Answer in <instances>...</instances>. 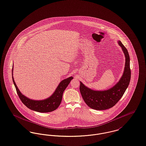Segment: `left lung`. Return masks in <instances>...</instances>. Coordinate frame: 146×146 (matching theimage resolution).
<instances>
[{
	"mask_svg": "<svg viewBox=\"0 0 146 146\" xmlns=\"http://www.w3.org/2000/svg\"><path fill=\"white\" fill-rule=\"evenodd\" d=\"M125 56L124 71L119 82L108 90H94L84 86L81 82L79 90L83 100L90 108L104 110L113 107L117 103L127 88L131 79L130 59L129 52L121 41H118Z\"/></svg>",
	"mask_w": 146,
	"mask_h": 146,
	"instance_id": "left-lung-1",
	"label": "left lung"
}]
</instances>
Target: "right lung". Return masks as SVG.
<instances>
[{"instance_id":"1","label":"right lung","mask_w":146,"mask_h":146,"mask_svg":"<svg viewBox=\"0 0 146 146\" xmlns=\"http://www.w3.org/2000/svg\"><path fill=\"white\" fill-rule=\"evenodd\" d=\"M13 72V67L12 69V76ZM12 78L17 95L22 103L29 109L39 112H48L57 109L62 102L63 93L64 90L68 86L71 80L73 78V77H70L62 80L54 93H53V94L48 98L42 100H35L30 99L21 94L15 84L13 77Z\"/></svg>"}]
</instances>
